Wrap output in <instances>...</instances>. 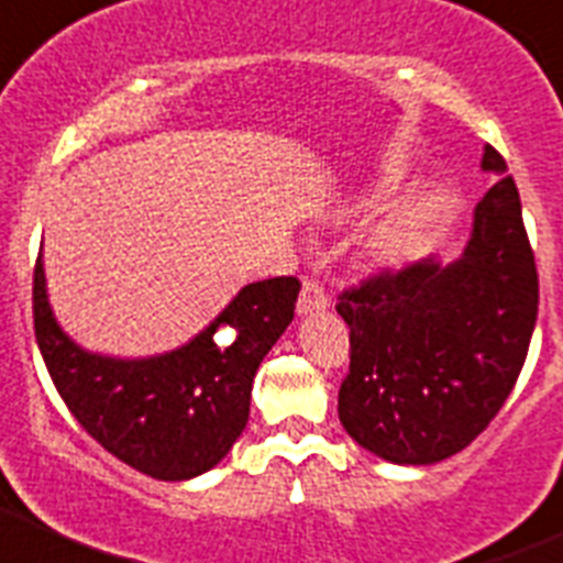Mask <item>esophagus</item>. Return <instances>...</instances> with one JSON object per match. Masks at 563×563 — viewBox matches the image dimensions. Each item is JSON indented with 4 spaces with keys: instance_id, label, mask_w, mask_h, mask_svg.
I'll list each match as a JSON object with an SVG mask.
<instances>
[{
    "instance_id": "esophagus-1",
    "label": "esophagus",
    "mask_w": 563,
    "mask_h": 563,
    "mask_svg": "<svg viewBox=\"0 0 563 563\" xmlns=\"http://www.w3.org/2000/svg\"><path fill=\"white\" fill-rule=\"evenodd\" d=\"M327 305H330V299H327L321 283L313 280V277H305L302 291H299L297 299V313H313V310H324Z\"/></svg>"
}]
</instances>
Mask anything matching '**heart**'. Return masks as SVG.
<instances>
[{
    "label": "heart",
    "mask_w": 563,
    "mask_h": 563,
    "mask_svg": "<svg viewBox=\"0 0 563 563\" xmlns=\"http://www.w3.org/2000/svg\"><path fill=\"white\" fill-rule=\"evenodd\" d=\"M415 236H418V220L407 211H398V214H390L371 231L365 250H368L376 264H390V261H398L412 247Z\"/></svg>",
    "instance_id": "heart-1"
}]
</instances>
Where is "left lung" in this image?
Wrapping results in <instances>:
<instances>
[{"instance_id":"obj_1","label":"left lung","mask_w":563,"mask_h":563,"mask_svg":"<svg viewBox=\"0 0 563 563\" xmlns=\"http://www.w3.org/2000/svg\"><path fill=\"white\" fill-rule=\"evenodd\" d=\"M498 184L478 200L460 261L382 269L338 294L349 374L338 418L357 445L396 465H434L473 443L509 398L539 310L520 192L493 145Z\"/></svg>"}]
</instances>
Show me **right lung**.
Listing matches in <instances>:
<instances>
[{
    "instance_id": "right-lung-1",
    "label": "right lung",
    "mask_w": 563,
    "mask_h": 563,
    "mask_svg": "<svg viewBox=\"0 0 563 563\" xmlns=\"http://www.w3.org/2000/svg\"><path fill=\"white\" fill-rule=\"evenodd\" d=\"M297 294V277L250 283L187 346L118 360L85 352L59 330L37 255L32 313L48 376L81 429L134 471L184 482L211 471L244 432L253 376L291 324Z\"/></svg>"
}]
</instances>
